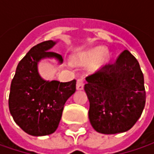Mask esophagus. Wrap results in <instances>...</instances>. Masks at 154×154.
<instances>
[{
  "mask_svg": "<svg viewBox=\"0 0 154 154\" xmlns=\"http://www.w3.org/2000/svg\"><path fill=\"white\" fill-rule=\"evenodd\" d=\"M84 80L83 79H78L77 80V83H76V88L77 90H82L84 88Z\"/></svg>",
  "mask_w": 154,
  "mask_h": 154,
  "instance_id": "obj_1",
  "label": "esophagus"
}]
</instances>
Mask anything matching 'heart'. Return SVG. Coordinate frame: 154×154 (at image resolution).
Instances as JSON below:
<instances>
[{
	"label": "heart",
	"mask_w": 154,
	"mask_h": 154,
	"mask_svg": "<svg viewBox=\"0 0 154 154\" xmlns=\"http://www.w3.org/2000/svg\"><path fill=\"white\" fill-rule=\"evenodd\" d=\"M104 52H105V49L103 47L95 48V49H93L92 51H91L87 54V58L92 62H95L102 56V55Z\"/></svg>",
	"instance_id": "heart-1"
}]
</instances>
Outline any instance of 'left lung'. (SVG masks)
Instances as JSON below:
<instances>
[{
    "instance_id": "left-lung-1",
    "label": "left lung",
    "mask_w": 154,
    "mask_h": 154,
    "mask_svg": "<svg viewBox=\"0 0 154 154\" xmlns=\"http://www.w3.org/2000/svg\"><path fill=\"white\" fill-rule=\"evenodd\" d=\"M86 80L92 128L98 133L113 134L133 127L146 103L144 76L136 58L122 51L114 63L103 65Z\"/></svg>"
}]
</instances>
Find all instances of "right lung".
Listing matches in <instances>:
<instances>
[{"instance_id": "1", "label": "right lung", "mask_w": 154, "mask_h": 154, "mask_svg": "<svg viewBox=\"0 0 154 154\" xmlns=\"http://www.w3.org/2000/svg\"><path fill=\"white\" fill-rule=\"evenodd\" d=\"M56 42L48 40L35 45L19 62L12 80L8 105L14 122L28 134L43 136L54 133L59 125L64 104L76 90V80H45L38 71L44 58L61 55L50 51Z\"/></svg>"}]
</instances>
